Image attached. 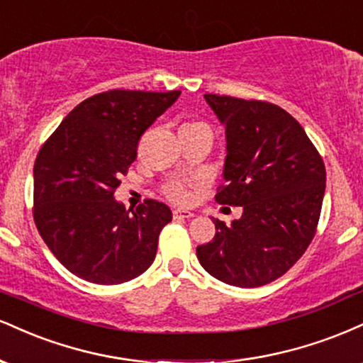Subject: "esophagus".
I'll use <instances>...</instances> for the list:
<instances>
[{
  "label": "esophagus",
  "instance_id": "obj_1",
  "mask_svg": "<svg viewBox=\"0 0 363 363\" xmlns=\"http://www.w3.org/2000/svg\"><path fill=\"white\" fill-rule=\"evenodd\" d=\"M194 216H195L194 212L186 211V208H174L173 211L174 219H190V217H194Z\"/></svg>",
  "mask_w": 363,
  "mask_h": 363
}]
</instances>
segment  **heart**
Here are the masks:
<instances>
[{
    "label": "heart",
    "instance_id": "heart-1",
    "mask_svg": "<svg viewBox=\"0 0 363 363\" xmlns=\"http://www.w3.org/2000/svg\"><path fill=\"white\" fill-rule=\"evenodd\" d=\"M185 125H195V123H185ZM164 191L169 199L174 200V202H189L191 197L189 189H186V185L182 182H172L169 185H166Z\"/></svg>",
    "mask_w": 363,
    "mask_h": 363
}]
</instances>
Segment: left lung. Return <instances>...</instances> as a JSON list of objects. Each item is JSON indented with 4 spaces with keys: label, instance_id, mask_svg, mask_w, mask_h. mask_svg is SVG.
<instances>
[{
    "label": "left lung",
    "instance_id": "obj_1",
    "mask_svg": "<svg viewBox=\"0 0 363 363\" xmlns=\"http://www.w3.org/2000/svg\"><path fill=\"white\" fill-rule=\"evenodd\" d=\"M225 127L219 203L242 207L240 219L216 224L197 258L220 282L259 287L282 277L316 234L326 169L301 123L268 101L203 95Z\"/></svg>",
    "mask_w": 363,
    "mask_h": 363
}]
</instances>
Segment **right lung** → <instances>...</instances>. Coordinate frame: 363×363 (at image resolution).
I'll return each instance as SVG.
<instances>
[{"instance_id":"1","label":"right lung","mask_w":363,"mask_h":363,"mask_svg":"<svg viewBox=\"0 0 363 363\" xmlns=\"http://www.w3.org/2000/svg\"><path fill=\"white\" fill-rule=\"evenodd\" d=\"M180 93H98L74 106L38 151L33 220L54 257L79 279L123 284L155 262L172 211L157 200L125 211L113 191L138 156L140 135Z\"/></svg>"}]
</instances>
